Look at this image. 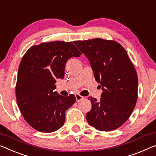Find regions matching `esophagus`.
Wrapping results in <instances>:
<instances>
[{
    "label": "esophagus",
    "instance_id": "esophagus-1",
    "mask_svg": "<svg viewBox=\"0 0 156 156\" xmlns=\"http://www.w3.org/2000/svg\"><path fill=\"white\" fill-rule=\"evenodd\" d=\"M76 96V101H81V100H83V99H84V97H83V96H81V95H80V94H76L75 95Z\"/></svg>",
    "mask_w": 156,
    "mask_h": 156
}]
</instances>
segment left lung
<instances>
[{
  "instance_id": "left-lung-1",
  "label": "left lung",
  "mask_w": 156,
  "mask_h": 156,
  "mask_svg": "<svg viewBox=\"0 0 156 156\" xmlns=\"http://www.w3.org/2000/svg\"><path fill=\"white\" fill-rule=\"evenodd\" d=\"M89 60L103 92L100 101L89 97L88 123L100 131H112L127 121L137 101L138 77L124 48L114 41L94 38L74 41Z\"/></svg>"
}]
</instances>
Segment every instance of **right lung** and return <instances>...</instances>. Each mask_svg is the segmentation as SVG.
Wrapping results in <instances>:
<instances>
[{
  "instance_id": "obj_1",
  "label": "right lung",
  "mask_w": 156,
  "mask_h": 156,
  "mask_svg": "<svg viewBox=\"0 0 156 156\" xmlns=\"http://www.w3.org/2000/svg\"><path fill=\"white\" fill-rule=\"evenodd\" d=\"M82 55L71 42L53 41L30 48L18 69L16 97L28 124L41 132H55L63 126L65 113L76 97L55 91L56 79L64 77L65 65Z\"/></svg>"
}]
</instances>
